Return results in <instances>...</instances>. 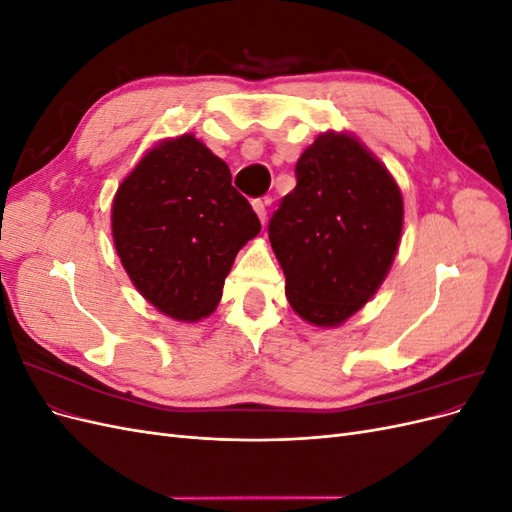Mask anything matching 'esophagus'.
<instances>
[{
	"label": "esophagus",
	"mask_w": 512,
	"mask_h": 512,
	"mask_svg": "<svg viewBox=\"0 0 512 512\" xmlns=\"http://www.w3.org/2000/svg\"><path fill=\"white\" fill-rule=\"evenodd\" d=\"M252 207H254L256 215H258V220L265 224L267 222V203H265V200H254Z\"/></svg>",
	"instance_id": "34e87169"
}]
</instances>
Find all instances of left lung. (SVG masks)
<instances>
[{
  "mask_svg": "<svg viewBox=\"0 0 512 512\" xmlns=\"http://www.w3.org/2000/svg\"><path fill=\"white\" fill-rule=\"evenodd\" d=\"M297 188L269 222L290 307L314 327L352 318L382 286L404 228L393 175L359 138L329 130L297 162Z\"/></svg>",
  "mask_w": 512,
  "mask_h": 512,
  "instance_id": "left-lung-1",
  "label": "left lung"
}]
</instances>
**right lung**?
I'll list each match as a JSON object with an SVG mask.
<instances>
[{
	"instance_id": "1",
	"label": "right lung",
	"mask_w": 512,
	"mask_h": 512,
	"mask_svg": "<svg viewBox=\"0 0 512 512\" xmlns=\"http://www.w3.org/2000/svg\"><path fill=\"white\" fill-rule=\"evenodd\" d=\"M113 243L134 288L177 322L209 318L241 247L260 232L230 168L194 134L153 145L121 181Z\"/></svg>"
}]
</instances>
